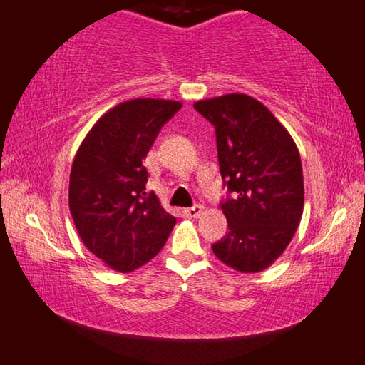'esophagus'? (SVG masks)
<instances>
[{
  "instance_id": "34e87169",
  "label": "esophagus",
  "mask_w": 365,
  "mask_h": 365,
  "mask_svg": "<svg viewBox=\"0 0 365 365\" xmlns=\"http://www.w3.org/2000/svg\"><path fill=\"white\" fill-rule=\"evenodd\" d=\"M182 213L185 217H198L201 213H203V206L195 205L192 208H185Z\"/></svg>"
}]
</instances>
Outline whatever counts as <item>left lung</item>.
<instances>
[{"mask_svg": "<svg viewBox=\"0 0 365 365\" xmlns=\"http://www.w3.org/2000/svg\"><path fill=\"white\" fill-rule=\"evenodd\" d=\"M216 130L217 162L229 195L226 236L213 252L235 270L260 272L280 257L300 225L303 170L288 130L262 103L231 93L195 103Z\"/></svg>", "mask_w": 365, "mask_h": 365, "instance_id": "left-lung-1", "label": "left lung"}]
</instances>
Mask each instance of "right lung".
<instances>
[{"label":"right lung","mask_w":365,"mask_h":365,"mask_svg":"<svg viewBox=\"0 0 365 365\" xmlns=\"http://www.w3.org/2000/svg\"><path fill=\"white\" fill-rule=\"evenodd\" d=\"M182 103L138 98L98 119L70 172L68 206L88 251L111 269L133 272L154 259L175 226L154 192L144 159Z\"/></svg>","instance_id":"add662e5"}]
</instances>
